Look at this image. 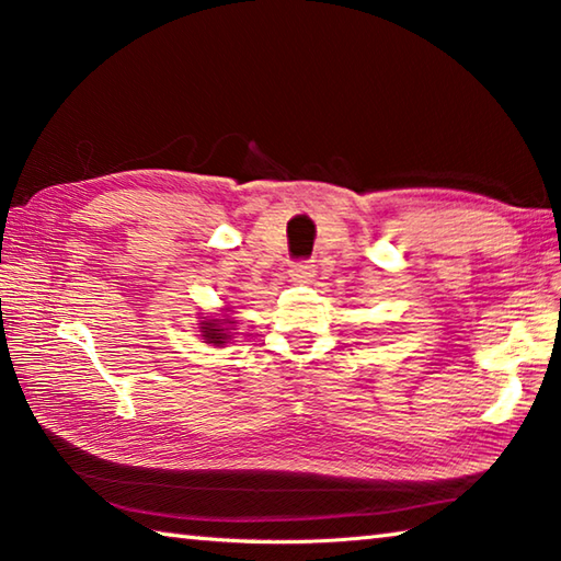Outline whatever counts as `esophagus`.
Listing matches in <instances>:
<instances>
[{"label": "esophagus", "instance_id": "1", "mask_svg": "<svg viewBox=\"0 0 561 561\" xmlns=\"http://www.w3.org/2000/svg\"><path fill=\"white\" fill-rule=\"evenodd\" d=\"M289 277H291V282H311V277H314V264H311L309 260L294 262L289 270Z\"/></svg>", "mask_w": 561, "mask_h": 561}]
</instances>
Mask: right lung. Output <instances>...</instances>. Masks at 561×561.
<instances>
[{
	"mask_svg": "<svg viewBox=\"0 0 561 561\" xmlns=\"http://www.w3.org/2000/svg\"><path fill=\"white\" fill-rule=\"evenodd\" d=\"M232 324H234V321L230 317H225V319H205L203 324H201L205 344L225 346L227 339H230V327Z\"/></svg>",
	"mask_w": 561,
	"mask_h": 561,
	"instance_id": "right-lung-1",
	"label": "right lung"
}]
</instances>
